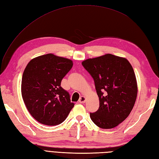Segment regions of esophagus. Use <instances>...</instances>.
Returning <instances> with one entry per match:
<instances>
[{
    "mask_svg": "<svg viewBox=\"0 0 159 159\" xmlns=\"http://www.w3.org/2000/svg\"><path fill=\"white\" fill-rule=\"evenodd\" d=\"M85 101H86V97H84V96H81L80 98L79 99V102L80 103H83L85 102Z\"/></svg>",
    "mask_w": 159,
    "mask_h": 159,
    "instance_id": "obj_1",
    "label": "esophagus"
}]
</instances>
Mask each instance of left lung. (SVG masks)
<instances>
[{
    "mask_svg": "<svg viewBox=\"0 0 159 159\" xmlns=\"http://www.w3.org/2000/svg\"><path fill=\"white\" fill-rule=\"evenodd\" d=\"M94 80L99 107L90 113L91 120L103 129L115 128L127 118L136 102V76L128 60L110 54L82 62Z\"/></svg>",
    "mask_w": 159,
    "mask_h": 159,
    "instance_id": "obj_1",
    "label": "left lung"
}]
</instances>
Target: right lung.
<instances>
[{
	"instance_id": "right-lung-1",
	"label": "right lung",
	"mask_w": 159,
	"mask_h": 159,
	"mask_svg": "<svg viewBox=\"0 0 159 159\" xmlns=\"http://www.w3.org/2000/svg\"><path fill=\"white\" fill-rule=\"evenodd\" d=\"M72 61L52 54L32 59L23 72L21 93L30 114L47 125L60 124L75 103L61 81L70 70Z\"/></svg>"
}]
</instances>
